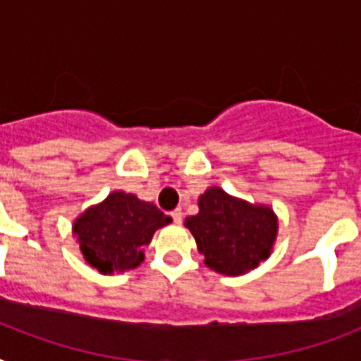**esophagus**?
Returning a JSON list of instances; mask_svg holds the SVG:
<instances>
[{
  "instance_id": "34e87169",
  "label": "esophagus",
  "mask_w": 361,
  "mask_h": 361,
  "mask_svg": "<svg viewBox=\"0 0 361 361\" xmlns=\"http://www.w3.org/2000/svg\"><path fill=\"white\" fill-rule=\"evenodd\" d=\"M170 217H172V221H174V223H178V225H180L181 217H183V215H181V209L176 208L174 212H170Z\"/></svg>"
}]
</instances>
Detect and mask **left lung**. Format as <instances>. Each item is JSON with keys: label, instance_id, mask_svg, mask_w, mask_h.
I'll use <instances>...</instances> for the list:
<instances>
[{"label": "left lung", "instance_id": "obj_1", "mask_svg": "<svg viewBox=\"0 0 361 361\" xmlns=\"http://www.w3.org/2000/svg\"><path fill=\"white\" fill-rule=\"evenodd\" d=\"M198 208L197 215L185 219V226L197 240L208 268L241 275L269 257L277 236L271 209L232 198L219 187L204 192Z\"/></svg>", "mask_w": 361, "mask_h": 361}]
</instances>
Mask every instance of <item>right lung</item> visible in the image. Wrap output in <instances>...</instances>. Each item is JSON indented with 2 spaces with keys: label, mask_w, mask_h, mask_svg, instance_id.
Instances as JSON below:
<instances>
[{
  "label": "right lung",
  "mask_w": 361,
  "mask_h": 361,
  "mask_svg": "<svg viewBox=\"0 0 361 361\" xmlns=\"http://www.w3.org/2000/svg\"><path fill=\"white\" fill-rule=\"evenodd\" d=\"M170 221L157 206L118 191L82 214L73 231L87 262L101 274H112L136 268L153 232Z\"/></svg>",
  "instance_id": "1"
}]
</instances>
